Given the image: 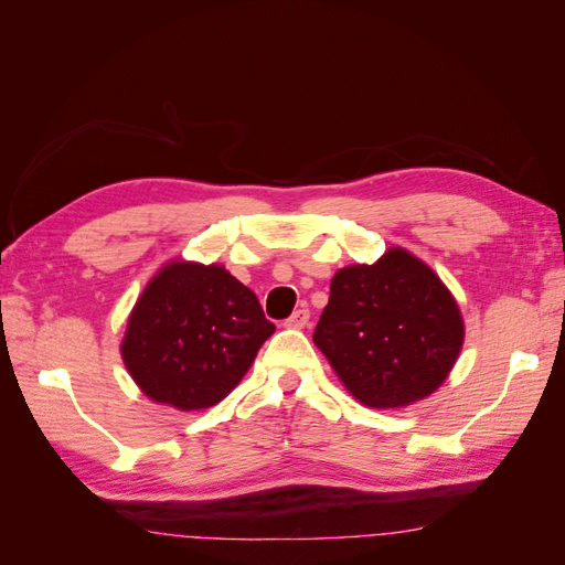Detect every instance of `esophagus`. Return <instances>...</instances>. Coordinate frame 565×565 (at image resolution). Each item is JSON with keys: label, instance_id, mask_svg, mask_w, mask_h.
<instances>
[{"label": "esophagus", "instance_id": "1", "mask_svg": "<svg viewBox=\"0 0 565 565\" xmlns=\"http://www.w3.org/2000/svg\"><path fill=\"white\" fill-rule=\"evenodd\" d=\"M309 311L306 309H299V311H295L292 316H289L287 320H285V328H289V330H303L306 324H309Z\"/></svg>", "mask_w": 565, "mask_h": 565}]
</instances>
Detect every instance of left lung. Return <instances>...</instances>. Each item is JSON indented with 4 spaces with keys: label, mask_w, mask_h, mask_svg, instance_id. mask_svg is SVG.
Here are the masks:
<instances>
[{
    "label": "left lung",
    "mask_w": 565,
    "mask_h": 565,
    "mask_svg": "<svg viewBox=\"0 0 565 565\" xmlns=\"http://www.w3.org/2000/svg\"><path fill=\"white\" fill-rule=\"evenodd\" d=\"M316 347L351 396L374 409L413 405L448 380L465 320L431 266L403 247L334 273Z\"/></svg>",
    "instance_id": "obj_1"
}]
</instances>
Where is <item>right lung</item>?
Masks as SVG:
<instances>
[{
  "label": "right lung",
  "instance_id": "1",
  "mask_svg": "<svg viewBox=\"0 0 565 565\" xmlns=\"http://www.w3.org/2000/svg\"><path fill=\"white\" fill-rule=\"evenodd\" d=\"M273 332L259 299L224 266L174 259L136 299L119 353L152 403L191 413L224 401Z\"/></svg>",
  "mask_w": 565,
  "mask_h": 565
}]
</instances>
